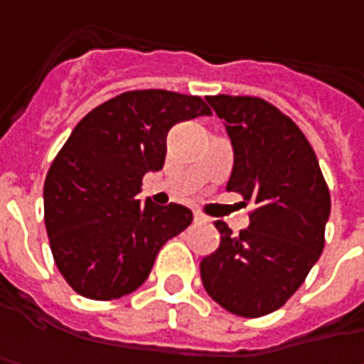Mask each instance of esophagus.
I'll return each instance as SVG.
<instances>
[{
	"label": "esophagus",
	"mask_w": 364,
	"mask_h": 364,
	"mask_svg": "<svg viewBox=\"0 0 364 364\" xmlns=\"http://www.w3.org/2000/svg\"><path fill=\"white\" fill-rule=\"evenodd\" d=\"M193 220H195V223H201V221H207V218H205V215H203V213H199V211H195V213H193Z\"/></svg>",
	"instance_id": "obj_1"
}]
</instances>
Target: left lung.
<instances>
[{
	"label": "left lung",
	"instance_id": "left-lung-1",
	"mask_svg": "<svg viewBox=\"0 0 364 364\" xmlns=\"http://www.w3.org/2000/svg\"><path fill=\"white\" fill-rule=\"evenodd\" d=\"M233 144L228 191L252 203L250 228L232 235L215 221L220 247L201 259L207 294L228 312L259 318L282 308L324 250L331 193L304 132L257 96H209Z\"/></svg>",
	"mask_w": 364,
	"mask_h": 364
}]
</instances>
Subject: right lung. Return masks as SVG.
<instances>
[{"label": "right lung", "instance_id": "add662e5", "mask_svg": "<svg viewBox=\"0 0 364 364\" xmlns=\"http://www.w3.org/2000/svg\"><path fill=\"white\" fill-rule=\"evenodd\" d=\"M211 114L203 98L129 90L92 108L74 127L44 181L52 256L68 286L90 300H114L149 278L163 244L193 213L141 203L146 171L163 169L173 124Z\"/></svg>", "mask_w": 364, "mask_h": 364}]
</instances>
